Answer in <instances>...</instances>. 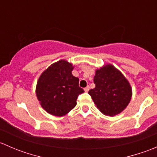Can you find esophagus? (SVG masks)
I'll use <instances>...</instances> for the list:
<instances>
[{"mask_svg": "<svg viewBox=\"0 0 157 157\" xmlns=\"http://www.w3.org/2000/svg\"><path fill=\"white\" fill-rule=\"evenodd\" d=\"M89 90H90V86H87L86 87L84 88V91L86 92V93H87Z\"/></svg>", "mask_w": 157, "mask_h": 157, "instance_id": "34e87169", "label": "esophagus"}]
</instances>
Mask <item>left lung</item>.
Wrapping results in <instances>:
<instances>
[{"label": "left lung", "instance_id": "8db88e82", "mask_svg": "<svg viewBox=\"0 0 157 157\" xmlns=\"http://www.w3.org/2000/svg\"><path fill=\"white\" fill-rule=\"evenodd\" d=\"M94 89L88 92L103 115L115 116L125 109L132 96L131 84L122 73L107 64L96 71Z\"/></svg>", "mask_w": 157, "mask_h": 157}]
</instances>
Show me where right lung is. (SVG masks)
<instances>
[{"label":"right lung","mask_w":157,"mask_h":157,"mask_svg":"<svg viewBox=\"0 0 157 157\" xmlns=\"http://www.w3.org/2000/svg\"><path fill=\"white\" fill-rule=\"evenodd\" d=\"M74 66L66 60L53 63L42 73L36 93L41 106L54 116L61 117L77 105L78 96L84 92L79 79L72 74Z\"/></svg>","instance_id":"1"}]
</instances>
